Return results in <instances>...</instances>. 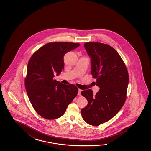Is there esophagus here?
<instances>
[{
	"instance_id": "34e87169",
	"label": "esophagus",
	"mask_w": 151,
	"mask_h": 151,
	"mask_svg": "<svg viewBox=\"0 0 151 151\" xmlns=\"http://www.w3.org/2000/svg\"><path fill=\"white\" fill-rule=\"evenodd\" d=\"M81 91H82V90H80V89L78 90V96H81Z\"/></svg>"
}]
</instances>
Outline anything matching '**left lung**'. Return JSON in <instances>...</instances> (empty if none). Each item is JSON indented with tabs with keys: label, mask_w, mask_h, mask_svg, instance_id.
<instances>
[{
	"label": "left lung",
	"mask_w": 151,
	"mask_h": 151,
	"mask_svg": "<svg viewBox=\"0 0 151 151\" xmlns=\"http://www.w3.org/2000/svg\"><path fill=\"white\" fill-rule=\"evenodd\" d=\"M84 47L91 59V74L100 89L95 96L91 90L81 92L88 104L81 113L87 124L99 126L116 116L125 102L128 71L118 53L109 45L86 42Z\"/></svg>",
	"instance_id": "8db88e82"
}]
</instances>
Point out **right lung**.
I'll list each match as a JSON object with an SVG mask.
<instances>
[{"label":"right lung","mask_w":151,"mask_h":151,"mask_svg":"<svg viewBox=\"0 0 151 151\" xmlns=\"http://www.w3.org/2000/svg\"><path fill=\"white\" fill-rule=\"evenodd\" d=\"M79 44L50 42L32 55L27 65L25 88L35 111L46 119L63 116L78 89L74 85H64L53 79L64 70V55L77 48Z\"/></svg>","instance_id":"1"}]
</instances>
